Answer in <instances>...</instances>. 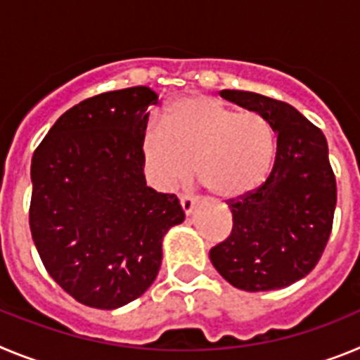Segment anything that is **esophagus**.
I'll list each match as a JSON object with an SVG mask.
<instances>
[{"instance_id":"esophagus-1","label":"esophagus","mask_w":360,"mask_h":360,"mask_svg":"<svg viewBox=\"0 0 360 360\" xmlns=\"http://www.w3.org/2000/svg\"><path fill=\"white\" fill-rule=\"evenodd\" d=\"M180 205H182L184 212H186V216H189L191 212L195 211L196 207V200L193 198L191 195H182L180 196Z\"/></svg>"}]
</instances>
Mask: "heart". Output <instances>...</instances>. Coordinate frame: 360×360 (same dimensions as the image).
Instances as JSON below:
<instances>
[{
	"label": "heart",
	"mask_w": 360,
	"mask_h": 360,
	"mask_svg": "<svg viewBox=\"0 0 360 360\" xmlns=\"http://www.w3.org/2000/svg\"><path fill=\"white\" fill-rule=\"evenodd\" d=\"M274 133L263 115L214 97L173 98L142 136L141 153L151 184L160 191L184 186L193 174L211 195L238 200L265 184L274 162Z\"/></svg>",
	"instance_id": "b5f03b06"
}]
</instances>
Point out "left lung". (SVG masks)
Here are the masks:
<instances>
[{
	"label": "left lung",
	"mask_w": 360,
	"mask_h": 360,
	"mask_svg": "<svg viewBox=\"0 0 360 360\" xmlns=\"http://www.w3.org/2000/svg\"><path fill=\"white\" fill-rule=\"evenodd\" d=\"M219 95L265 117L278 148L266 182L229 205L231 236L209 257L219 276L240 290L290 287L317 265L332 232L337 187L328 144L290 104L243 90Z\"/></svg>",
	"instance_id": "obj_1"
}]
</instances>
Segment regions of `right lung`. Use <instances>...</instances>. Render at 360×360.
<instances>
[{
    "label": "right lung",
    "instance_id": "obj_1",
    "mask_svg": "<svg viewBox=\"0 0 360 360\" xmlns=\"http://www.w3.org/2000/svg\"><path fill=\"white\" fill-rule=\"evenodd\" d=\"M157 98L148 86L86 98L32 157V240L53 281L86 307L141 297L160 270L164 236L186 219L176 196L146 184L141 144Z\"/></svg>",
    "mask_w": 360,
    "mask_h": 360
}]
</instances>
